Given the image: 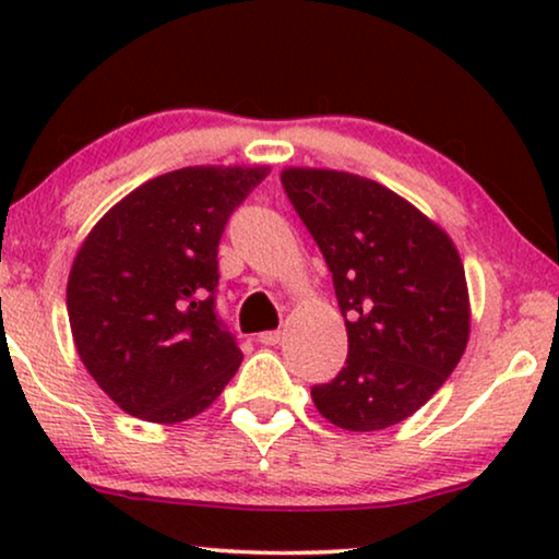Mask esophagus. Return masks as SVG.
Segmentation results:
<instances>
[{
    "label": "esophagus",
    "instance_id": "34e87169",
    "mask_svg": "<svg viewBox=\"0 0 559 559\" xmlns=\"http://www.w3.org/2000/svg\"><path fill=\"white\" fill-rule=\"evenodd\" d=\"M280 341H282V331H264V333H259V343H262V346H277Z\"/></svg>",
    "mask_w": 559,
    "mask_h": 559
}]
</instances>
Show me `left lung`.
I'll return each mask as SVG.
<instances>
[{
  "label": "left lung",
  "mask_w": 559,
  "mask_h": 559,
  "mask_svg": "<svg viewBox=\"0 0 559 559\" xmlns=\"http://www.w3.org/2000/svg\"><path fill=\"white\" fill-rule=\"evenodd\" d=\"M282 188L333 274L348 356L310 389L320 415L384 430L423 407L461 361L468 287L448 234L361 175L289 167Z\"/></svg>",
  "instance_id": "1"
}]
</instances>
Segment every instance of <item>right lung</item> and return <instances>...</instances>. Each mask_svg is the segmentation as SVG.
<instances>
[{
  "label": "right lung",
  "mask_w": 559,
  "mask_h": 559,
  "mask_svg": "<svg viewBox=\"0 0 559 559\" xmlns=\"http://www.w3.org/2000/svg\"><path fill=\"white\" fill-rule=\"evenodd\" d=\"M270 167H182L94 226L68 277L75 348L132 417L175 425L216 402L241 350L216 310L218 243Z\"/></svg>",
  "instance_id": "1"
}]
</instances>
